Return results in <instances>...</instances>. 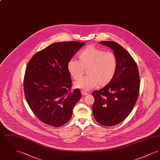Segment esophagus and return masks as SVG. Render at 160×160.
Masks as SVG:
<instances>
[{
  "label": "esophagus",
  "mask_w": 160,
  "mask_h": 160,
  "mask_svg": "<svg viewBox=\"0 0 160 160\" xmlns=\"http://www.w3.org/2000/svg\"><path fill=\"white\" fill-rule=\"evenodd\" d=\"M88 94V93L87 92L82 91V95H83V96L87 95Z\"/></svg>",
  "instance_id": "obj_1"
}]
</instances>
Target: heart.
Instances as JSON below:
<instances>
[{
    "label": "heart",
    "instance_id": "b5f03b06",
    "mask_svg": "<svg viewBox=\"0 0 160 160\" xmlns=\"http://www.w3.org/2000/svg\"><path fill=\"white\" fill-rule=\"evenodd\" d=\"M79 61L71 59L67 63V69L71 77L79 80L86 69L88 76L74 83V86L85 91L91 90L98 84L103 87L113 80L118 69V59L113 53L88 46L80 51Z\"/></svg>",
    "mask_w": 160,
    "mask_h": 160
}]
</instances>
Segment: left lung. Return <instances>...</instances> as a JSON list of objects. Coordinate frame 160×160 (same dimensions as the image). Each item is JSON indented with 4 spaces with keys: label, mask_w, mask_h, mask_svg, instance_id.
I'll use <instances>...</instances> for the list:
<instances>
[{
    "label": "left lung",
    "mask_w": 160,
    "mask_h": 160,
    "mask_svg": "<svg viewBox=\"0 0 160 160\" xmlns=\"http://www.w3.org/2000/svg\"><path fill=\"white\" fill-rule=\"evenodd\" d=\"M99 43L114 51L118 69L110 83L92 92V111L99 123L112 127L124 121L131 112L138 98L140 80L137 64L125 48L114 41Z\"/></svg>",
    "instance_id": "8db88e82"
}]
</instances>
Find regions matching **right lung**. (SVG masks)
<instances>
[{
	"label": "right lung",
	"instance_id": "1",
	"mask_svg": "<svg viewBox=\"0 0 160 160\" xmlns=\"http://www.w3.org/2000/svg\"><path fill=\"white\" fill-rule=\"evenodd\" d=\"M84 44L54 43L29 62L24 77L25 97L33 113L44 123L59 127L71 119L81 92L78 89L71 91L67 63Z\"/></svg>",
	"mask_w": 160,
	"mask_h": 160
}]
</instances>
